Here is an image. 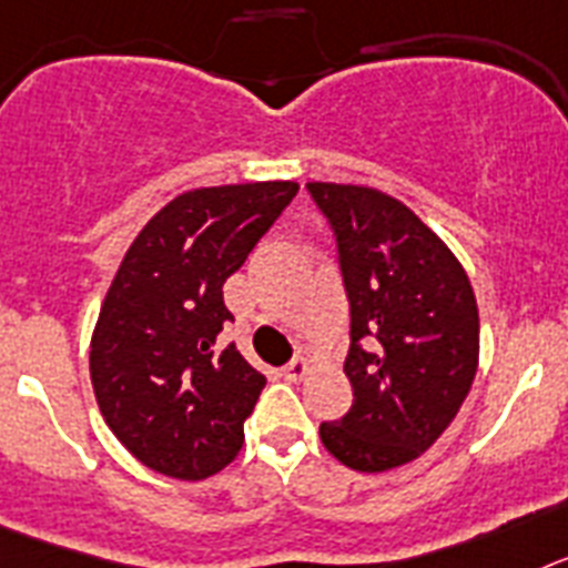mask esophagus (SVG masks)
Here are the masks:
<instances>
[{
  "label": "esophagus",
  "mask_w": 568,
  "mask_h": 568,
  "mask_svg": "<svg viewBox=\"0 0 568 568\" xmlns=\"http://www.w3.org/2000/svg\"><path fill=\"white\" fill-rule=\"evenodd\" d=\"M308 359L305 357H297V359H291L288 366H283L280 368V377L283 379H288V383H300V379L305 377V374H308Z\"/></svg>",
  "instance_id": "1"
}]
</instances>
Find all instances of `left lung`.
Returning a JSON list of instances; mask_svg holds the SVG:
<instances>
[{"label":"left lung","instance_id":"1","mask_svg":"<svg viewBox=\"0 0 568 568\" xmlns=\"http://www.w3.org/2000/svg\"><path fill=\"white\" fill-rule=\"evenodd\" d=\"M308 191L337 236L352 305L354 403L343 420L320 426V440L354 471H388L446 432L475 383V291L452 248L400 200L337 182H308Z\"/></svg>","mask_w":568,"mask_h":568}]
</instances>
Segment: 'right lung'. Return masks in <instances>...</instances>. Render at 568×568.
<instances>
[{
	"mask_svg": "<svg viewBox=\"0 0 568 568\" xmlns=\"http://www.w3.org/2000/svg\"><path fill=\"white\" fill-rule=\"evenodd\" d=\"M297 182L194 189L122 256L91 337V383L116 440L160 475L202 480L243 448L265 377L220 348L223 283L297 196Z\"/></svg>",
	"mask_w": 568,
	"mask_h": 568,
	"instance_id": "1",
	"label": "right lung"
}]
</instances>
